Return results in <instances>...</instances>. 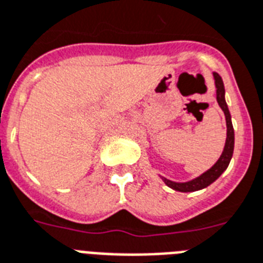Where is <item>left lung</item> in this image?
I'll use <instances>...</instances> for the list:
<instances>
[{"label": "left lung", "instance_id": "1", "mask_svg": "<svg viewBox=\"0 0 263 263\" xmlns=\"http://www.w3.org/2000/svg\"><path fill=\"white\" fill-rule=\"evenodd\" d=\"M213 77H215V83H216V98L219 105L223 109L224 115H226V121H227V140H226V146H224L223 154L221 157L219 158V161L209 168L208 172H205L204 174H201L200 177H197L196 180L189 181V182H173V181H168L166 178H162L165 181V183L168 187H172L174 191L178 192H194L200 191V189H204L208 185L216 181L219 177L221 176V173L228 167L230 165V161L232 158V153H234V128H232L231 123V115H230V110L227 108V104H226V100H224V85L223 81H221V77L217 74V72H213Z\"/></svg>", "mask_w": 263, "mask_h": 263}]
</instances>
